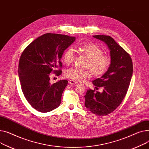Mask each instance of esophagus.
I'll list each match as a JSON object with an SVG mask.
<instances>
[{
    "instance_id": "1",
    "label": "esophagus",
    "mask_w": 149,
    "mask_h": 149,
    "mask_svg": "<svg viewBox=\"0 0 149 149\" xmlns=\"http://www.w3.org/2000/svg\"><path fill=\"white\" fill-rule=\"evenodd\" d=\"M68 83H69L70 84H72V85H73V84H77V82H76V81H73V80H70V81H69V82H68Z\"/></svg>"
}]
</instances>
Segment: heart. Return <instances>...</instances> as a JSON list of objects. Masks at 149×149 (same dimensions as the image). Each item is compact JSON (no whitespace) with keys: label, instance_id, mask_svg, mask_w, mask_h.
Wrapping results in <instances>:
<instances>
[{"label":"heart","instance_id":"obj_1","mask_svg":"<svg viewBox=\"0 0 149 149\" xmlns=\"http://www.w3.org/2000/svg\"><path fill=\"white\" fill-rule=\"evenodd\" d=\"M78 50L88 58L86 68L88 70H81L76 68H68L65 71L66 77L75 81H83L93 74L99 77L105 74L109 69L112 59L108 55L103 54V50L95 44L86 42L78 47ZM75 52L73 49L68 48L63 55V61L66 65L71 64L74 59Z\"/></svg>","mask_w":149,"mask_h":149}]
</instances>
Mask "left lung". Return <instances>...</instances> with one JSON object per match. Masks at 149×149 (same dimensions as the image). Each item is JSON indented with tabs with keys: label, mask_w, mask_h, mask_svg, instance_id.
<instances>
[{
	"label": "left lung",
	"mask_w": 149,
	"mask_h": 149,
	"mask_svg": "<svg viewBox=\"0 0 149 149\" xmlns=\"http://www.w3.org/2000/svg\"><path fill=\"white\" fill-rule=\"evenodd\" d=\"M93 37L107 45L112 63L105 74L93 81L97 89L103 87V92L89 89L84 96L85 106L94 114L104 116L114 111L125 98L132 76L133 64L129 54L112 37Z\"/></svg>",
	"instance_id": "1"
}]
</instances>
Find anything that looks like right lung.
<instances>
[{
    "mask_svg": "<svg viewBox=\"0 0 149 149\" xmlns=\"http://www.w3.org/2000/svg\"><path fill=\"white\" fill-rule=\"evenodd\" d=\"M75 39L47 33L33 41L22 52L18 69L21 87L26 99L35 109L47 112L59 106L68 81L51 84L49 76L51 73L56 76L62 73L61 58Z\"/></svg>",
    "mask_w": 149,
    "mask_h": 149,
    "instance_id": "right-lung-1",
    "label": "right lung"
}]
</instances>
